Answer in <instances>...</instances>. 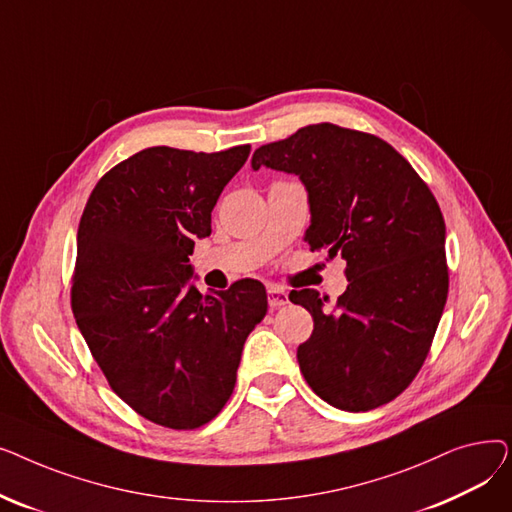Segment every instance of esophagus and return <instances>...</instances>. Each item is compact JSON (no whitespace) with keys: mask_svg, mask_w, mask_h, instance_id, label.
Instances as JSON below:
<instances>
[{"mask_svg":"<svg viewBox=\"0 0 512 512\" xmlns=\"http://www.w3.org/2000/svg\"><path fill=\"white\" fill-rule=\"evenodd\" d=\"M267 303H270L272 309H280V307L288 305V292L278 286L267 288Z\"/></svg>","mask_w":512,"mask_h":512,"instance_id":"obj_1","label":"esophagus"}]
</instances>
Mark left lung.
<instances>
[{"instance_id":"left-lung-1","label":"left lung","mask_w":512,"mask_h":512,"mask_svg":"<svg viewBox=\"0 0 512 512\" xmlns=\"http://www.w3.org/2000/svg\"><path fill=\"white\" fill-rule=\"evenodd\" d=\"M251 166L299 176L311 251L346 261L348 286L334 309L311 288L288 297L313 317L297 351L307 384L342 411L386 405L419 373L448 297L436 197L392 145L330 122L259 147Z\"/></svg>"}]
</instances>
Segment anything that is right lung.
I'll return each instance as SVG.
<instances>
[{
    "instance_id": "1",
    "label": "right lung",
    "mask_w": 512,
    "mask_h": 512,
    "mask_svg": "<svg viewBox=\"0 0 512 512\" xmlns=\"http://www.w3.org/2000/svg\"><path fill=\"white\" fill-rule=\"evenodd\" d=\"M249 153L143 149L97 182L80 218L76 326L112 390L157 425L195 429L224 409L242 346L267 313L261 282L201 294L188 263Z\"/></svg>"
}]
</instances>
